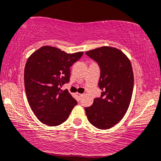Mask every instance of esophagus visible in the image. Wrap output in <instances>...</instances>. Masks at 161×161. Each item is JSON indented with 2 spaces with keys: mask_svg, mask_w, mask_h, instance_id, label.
<instances>
[{
  "mask_svg": "<svg viewBox=\"0 0 161 161\" xmlns=\"http://www.w3.org/2000/svg\"><path fill=\"white\" fill-rule=\"evenodd\" d=\"M76 95H77L78 97H80V98H81V97H83L84 96V93H76Z\"/></svg>",
  "mask_w": 161,
  "mask_h": 161,
  "instance_id": "esophagus-1",
  "label": "esophagus"
}]
</instances>
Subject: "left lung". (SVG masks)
Returning a JSON list of instances; mask_svg holds the SVG:
<instances>
[{
  "label": "left lung",
  "instance_id": "obj_1",
  "mask_svg": "<svg viewBox=\"0 0 161 161\" xmlns=\"http://www.w3.org/2000/svg\"><path fill=\"white\" fill-rule=\"evenodd\" d=\"M100 67V98L85 108L89 122L100 129H109L125 115L132 96L134 75L129 58L114 47L103 46L86 52Z\"/></svg>",
  "mask_w": 161,
  "mask_h": 161
}]
</instances>
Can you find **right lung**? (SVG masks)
Here are the masks:
<instances>
[{
  "label": "right lung",
  "mask_w": 161,
  "mask_h": 161,
  "mask_svg": "<svg viewBox=\"0 0 161 161\" xmlns=\"http://www.w3.org/2000/svg\"><path fill=\"white\" fill-rule=\"evenodd\" d=\"M84 52L68 54L59 48L45 46L27 59L24 69L26 94L38 119L55 126L68 119L77 101L68 90H61L68 83L71 67Z\"/></svg>",
  "instance_id": "right-lung-1"
}]
</instances>
